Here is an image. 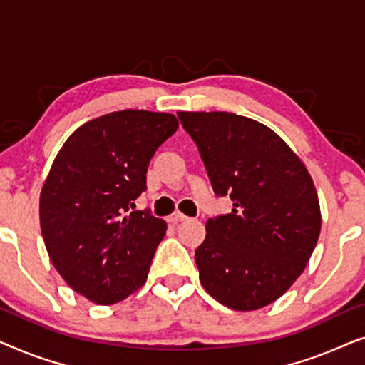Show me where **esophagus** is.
Masks as SVG:
<instances>
[{"mask_svg":"<svg viewBox=\"0 0 365 365\" xmlns=\"http://www.w3.org/2000/svg\"><path fill=\"white\" fill-rule=\"evenodd\" d=\"M186 219H187V216H184L182 212H179V211H174L173 214H169V216H168V222L178 224V222H182V221H186Z\"/></svg>","mask_w":365,"mask_h":365,"instance_id":"obj_1","label":"esophagus"}]
</instances>
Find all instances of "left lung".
<instances>
[{
	"label": "left lung",
	"mask_w": 365,
	"mask_h": 365,
	"mask_svg": "<svg viewBox=\"0 0 365 365\" xmlns=\"http://www.w3.org/2000/svg\"><path fill=\"white\" fill-rule=\"evenodd\" d=\"M214 192L231 214L206 222L196 249L209 296L234 311L277 301L301 276L321 234L316 186L296 153L262 123L232 113L179 111Z\"/></svg>",
	"instance_id": "obj_1"
}]
</instances>
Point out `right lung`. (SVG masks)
I'll return each mask as SVG.
<instances>
[{
  "mask_svg": "<svg viewBox=\"0 0 365 365\" xmlns=\"http://www.w3.org/2000/svg\"><path fill=\"white\" fill-rule=\"evenodd\" d=\"M169 113L124 109L79 126L54 158L39 196L46 251L69 287L109 306L146 282L166 222L133 211L149 159L176 133Z\"/></svg>",
  "mask_w": 365,
  "mask_h": 365,
  "instance_id": "right-lung-1",
  "label": "right lung"
}]
</instances>
